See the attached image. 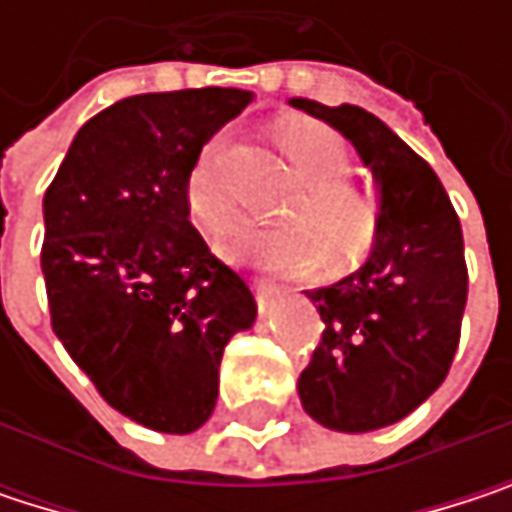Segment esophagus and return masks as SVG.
Segmentation results:
<instances>
[{"label":"esophagus","instance_id":"esophagus-1","mask_svg":"<svg viewBox=\"0 0 512 512\" xmlns=\"http://www.w3.org/2000/svg\"><path fill=\"white\" fill-rule=\"evenodd\" d=\"M255 293H257V308L260 314H269L275 308V296H278V284L269 278H255Z\"/></svg>","mask_w":512,"mask_h":512}]
</instances>
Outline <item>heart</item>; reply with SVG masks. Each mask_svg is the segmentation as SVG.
I'll return each mask as SVG.
<instances>
[{
  "label": "heart",
  "mask_w": 512,
  "mask_h": 512,
  "mask_svg": "<svg viewBox=\"0 0 512 512\" xmlns=\"http://www.w3.org/2000/svg\"><path fill=\"white\" fill-rule=\"evenodd\" d=\"M278 142L293 168L305 177L284 213L293 219L249 222L234 231L225 243V255L237 263L302 272L317 266L326 255V266L344 269L370 252L379 234L376 201L347 180L353 168V151L347 139L305 118H290L278 127ZM186 210L207 234H225L237 216V198L222 174V145L210 142L192 162L183 183Z\"/></svg>",
  "instance_id": "heart-1"
}]
</instances>
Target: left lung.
<instances>
[{
  "label": "left lung",
  "mask_w": 512,
  "mask_h": 512,
  "mask_svg": "<svg viewBox=\"0 0 512 512\" xmlns=\"http://www.w3.org/2000/svg\"><path fill=\"white\" fill-rule=\"evenodd\" d=\"M290 103L344 133L379 183L373 255L338 284L305 290L323 338L299 376V400L329 430H379L445 382L460 347L468 299L460 216L436 171L376 115L350 103Z\"/></svg>",
  "instance_id": "8db88e82"
}]
</instances>
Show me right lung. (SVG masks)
Masks as SVG:
<instances>
[{"label":"right lung","instance_id":"right-lung-1","mask_svg":"<svg viewBox=\"0 0 512 512\" xmlns=\"http://www.w3.org/2000/svg\"><path fill=\"white\" fill-rule=\"evenodd\" d=\"M249 103L240 88L118 100L76 133L44 195L52 332L112 409L159 433L213 415L225 344L257 317L183 198L201 148Z\"/></svg>","mask_w":512,"mask_h":512}]
</instances>
